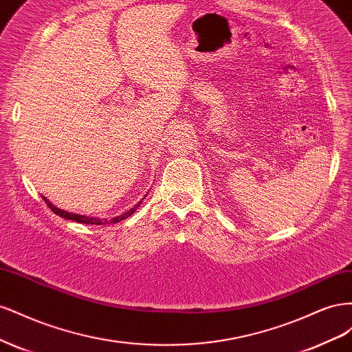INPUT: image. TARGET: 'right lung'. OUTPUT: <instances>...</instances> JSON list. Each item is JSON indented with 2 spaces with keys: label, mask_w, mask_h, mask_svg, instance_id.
<instances>
[{
  "label": "right lung",
  "mask_w": 352,
  "mask_h": 352,
  "mask_svg": "<svg viewBox=\"0 0 352 352\" xmlns=\"http://www.w3.org/2000/svg\"><path fill=\"white\" fill-rule=\"evenodd\" d=\"M145 197H146V195H145ZM145 197H144V198H145ZM42 199L45 201V204H47V206L51 208V211H54L57 216H60V217H63V219L72 220V221L85 223V225H109V223H117V221H122V220L127 219V217H129V216H132L133 212L136 211V208L140 207V206H141V202H142V201H140V202H138V204H136L133 208L127 210V211L122 212V214L116 216V217H113V219H100V217L83 216V214H76V212H69V211H66V210H61V208L56 207L54 204H51V201H50V199H47L44 195H42Z\"/></svg>",
  "instance_id": "obj_1"
}]
</instances>
